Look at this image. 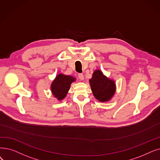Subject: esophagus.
Returning a JSON list of instances; mask_svg holds the SVG:
<instances>
[{
	"label": "esophagus",
	"mask_w": 160,
	"mask_h": 160,
	"mask_svg": "<svg viewBox=\"0 0 160 160\" xmlns=\"http://www.w3.org/2000/svg\"><path fill=\"white\" fill-rule=\"evenodd\" d=\"M78 78L81 80H83L84 79V74L80 73V74H78Z\"/></svg>",
	"instance_id": "esophagus-1"
}]
</instances>
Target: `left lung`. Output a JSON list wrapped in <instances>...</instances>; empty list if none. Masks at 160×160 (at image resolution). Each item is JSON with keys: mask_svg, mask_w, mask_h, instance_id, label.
I'll use <instances>...</instances> for the list:
<instances>
[{"mask_svg": "<svg viewBox=\"0 0 160 160\" xmlns=\"http://www.w3.org/2000/svg\"><path fill=\"white\" fill-rule=\"evenodd\" d=\"M89 84L95 99L101 102H108L112 99L116 86L113 79L108 78L100 69H96L89 79Z\"/></svg>", "mask_w": 160, "mask_h": 160, "instance_id": "obj_1", "label": "left lung"}]
</instances>
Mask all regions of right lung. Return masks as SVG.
Listing matches in <instances>:
<instances>
[{"instance_id":"1","label":"right lung","mask_w":160,"mask_h":160,"mask_svg":"<svg viewBox=\"0 0 160 160\" xmlns=\"http://www.w3.org/2000/svg\"><path fill=\"white\" fill-rule=\"evenodd\" d=\"M76 81L72 76L58 74L52 81L50 89L52 95L58 101L63 100L70 89L72 83Z\"/></svg>"}]
</instances>
